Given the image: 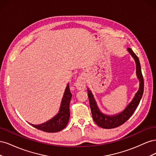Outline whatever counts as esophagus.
<instances>
[{
	"label": "esophagus",
	"mask_w": 156,
	"mask_h": 156,
	"mask_svg": "<svg viewBox=\"0 0 156 156\" xmlns=\"http://www.w3.org/2000/svg\"><path fill=\"white\" fill-rule=\"evenodd\" d=\"M75 87L79 90H83L86 88V81L83 75H81L77 78V81L75 83Z\"/></svg>",
	"instance_id": "obj_1"
}]
</instances>
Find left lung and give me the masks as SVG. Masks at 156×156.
<instances>
[{"instance_id": "left-lung-1", "label": "left lung", "mask_w": 156, "mask_h": 156, "mask_svg": "<svg viewBox=\"0 0 156 156\" xmlns=\"http://www.w3.org/2000/svg\"><path fill=\"white\" fill-rule=\"evenodd\" d=\"M127 51H129V53L135 59L136 63V73L140 81V87L137 92L136 93L133 100L131 101V102L127 106V107L123 111L120 112V114L114 116H107L103 115L97 107L96 103L95 100H94L91 91L87 89L89 103L90 107L91 108L92 118L94 122H96V124L98 126L102 127V128L112 129L124 124L131 116V115L133 114V112H135L136 107H138L143 96L144 92V79L142 72H141L139 60L138 56L134 53V52L132 51L131 48H127Z\"/></svg>"}]
</instances>
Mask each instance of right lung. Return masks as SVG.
I'll use <instances>...</instances> for the list:
<instances>
[{"mask_svg": "<svg viewBox=\"0 0 156 156\" xmlns=\"http://www.w3.org/2000/svg\"><path fill=\"white\" fill-rule=\"evenodd\" d=\"M72 96V95L70 92L69 85L68 84L65 90L62 102H61L60 111L58 115L44 124L40 125H33L30 124V125L37 129L48 132V133H54V132H58L62 130L66 126L70 116L69 103Z\"/></svg>", "mask_w": 156, "mask_h": 156, "instance_id": "1", "label": "right lung"}]
</instances>
